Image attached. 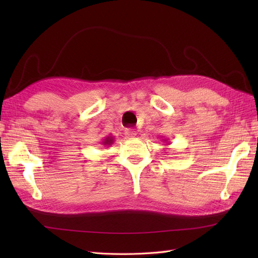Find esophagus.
<instances>
[{"instance_id": "34e87169", "label": "esophagus", "mask_w": 258, "mask_h": 258, "mask_svg": "<svg viewBox=\"0 0 258 258\" xmlns=\"http://www.w3.org/2000/svg\"><path fill=\"white\" fill-rule=\"evenodd\" d=\"M125 135L127 136V138L133 139V138H135L136 135H138V133H136V131H134L132 128H126L125 130Z\"/></svg>"}]
</instances>
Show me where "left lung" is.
Masks as SVG:
<instances>
[{
    "label": "left lung",
    "instance_id": "left-lung-1",
    "mask_svg": "<svg viewBox=\"0 0 258 258\" xmlns=\"http://www.w3.org/2000/svg\"><path fill=\"white\" fill-rule=\"evenodd\" d=\"M163 141H167V140H163ZM167 144H169V143H167ZM167 144H166V145H167Z\"/></svg>",
    "mask_w": 258,
    "mask_h": 258
}]
</instances>
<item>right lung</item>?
I'll use <instances>...</instances> for the list:
<instances>
[{
    "instance_id": "obj_1",
    "label": "right lung",
    "mask_w": 258,
    "mask_h": 258,
    "mask_svg": "<svg viewBox=\"0 0 258 258\" xmlns=\"http://www.w3.org/2000/svg\"><path fill=\"white\" fill-rule=\"evenodd\" d=\"M113 142H114V139L112 138V136H107V138L102 142V144L103 145H111V144H113Z\"/></svg>"
}]
</instances>
